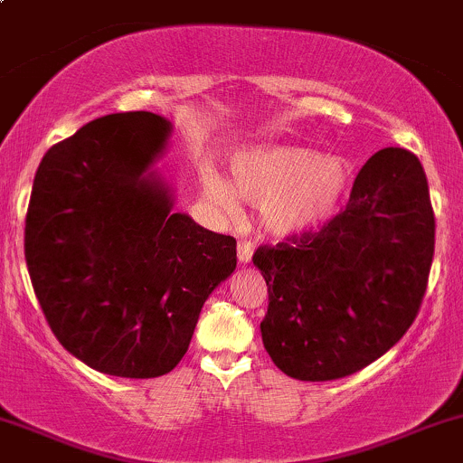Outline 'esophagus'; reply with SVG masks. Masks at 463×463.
Returning a JSON list of instances; mask_svg holds the SVG:
<instances>
[{
	"label": "esophagus",
	"mask_w": 463,
	"mask_h": 463,
	"mask_svg": "<svg viewBox=\"0 0 463 463\" xmlns=\"http://www.w3.org/2000/svg\"><path fill=\"white\" fill-rule=\"evenodd\" d=\"M252 252H255V248H252V243L246 241V240H241L240 246H237V257H240V261H241V263H250Z\"/></svg>",
	"instance_id": "esophagus-1"
}]
</instances>
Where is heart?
Returning a JSON list of instances; mask_svg holds the SVG:
<instances>
[{
    "mask_svg": "<svg viewBox=\"0 0 463 463\" xmlns=\"http://www.w3.org/2000/svg\"><path fill=\"white\" fill-rule=\"evenodd\" d=\"M349 177L343 157L307 146H257L232 157V188L259 206L263 228L279 237L314 231L334 217ZM202 189L213 206L235 215V194L217 171H202Z\"/></svg>",
    "mask_w": 463,
    "mask_h": 463,
    "instance_id": "b5f03b06",
    "label": "heart"
}]
</instances>
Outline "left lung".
I'll use <instances>...</instances> for the list:
<instances>
[{
	"label": "left lung",
	"mask_w": 463,
	"mask_h": 463,
	"mask_svg": "<svg viewBox=\"0 0 463 463\" xmlns=\"http://www.w3.org/2000/svg\"><path fill=\"white\" fill-rule=\"evenodd\" d=\"M435 250L424 169L411 151L380 149L347 206L318 232L261 246L268 286L263 347L289 378L325 383L387 354L418 317Z\"/></svg>",
	"instance_id": "obj_1"
}]
</instances>
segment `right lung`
I'll return each mask as SVG.
<instances>
[{
	"mask_svg": "<svg viewBox=\"0 0 463 463\" xmlns=\"http://www.w3.org/2000/svg\"><path fill=\"white\" fill-rule=\"evenodd\" d=\"M171 134L151 111L103 116L48 149L34 175L30 281L59 343L100 373H169L237 268L232 237L174 213L156 169Z\"/></svg>",
	"mask_w": 463,
	"mask_h": 463,
	"instance_id": "1",
	"label": "right lung"
}]
</instances>
